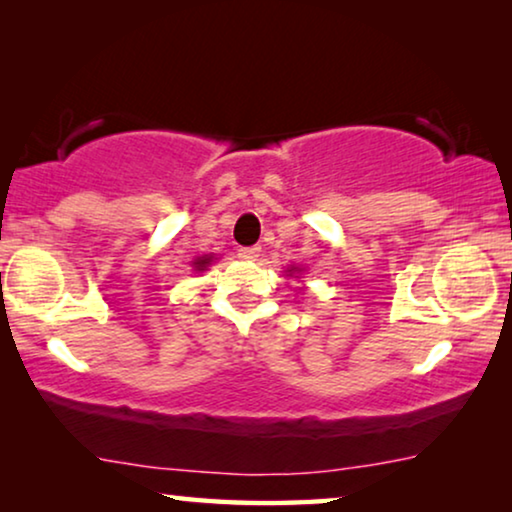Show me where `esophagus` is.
Wrapping results in <instances>:
<instances>
[{
    "label": "esophagus",
    "instance_id": "esophagus-1",
    "mask_svg": "<svg viewBox=\"0 0 512 512\" xmlns=\"http://www.w3.org/2000/svg\"><path fill=\"white\" fill-rule=\"evenodd\" d=\"M237 256H240L242 261H256V258L261 256V247H242L237 251Z\"/></svg>",
    "mask_w": 512,
    "mask_h": 512
}]
</instances>
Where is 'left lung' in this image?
<instances>
[{"instance_id": "1", "label": "left lung", "mask_w": 512, "mask_h": 512, "mask_svg": "<svg viewBox=\"0 0 512 512\" xmlns=\"http://www.w3.org/2000/svg\"><path fill=\"white\" fill-rule=\"evenodd\" d=\"M289 272H293V268H291V270H289Z\"/></svg>"}]
</instances>
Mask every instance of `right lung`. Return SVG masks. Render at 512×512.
<instances>
[{"mask_svg": "<svg viewBox=\"0 0 512 512\" xmlns=\"http://www.w3.org/2000/svg\"><path fill=\"white\" fill-rule=\"evenodd\" d=\"M212 258H214V256H200V258H195V261H193V268H195V270H205L207 265L212 263Z\"/></svg>", "mask_w": 512, "mask_h": 512, "instance_id": "add662e5", "label": "right lung"}]
</instances>
